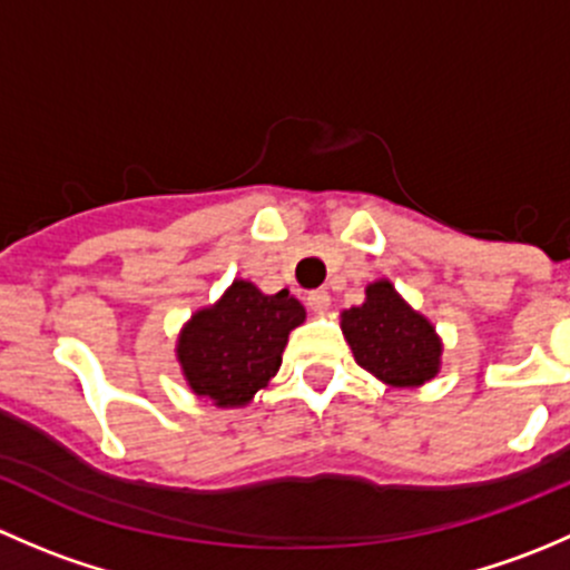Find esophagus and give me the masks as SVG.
<instances>
[{"mask_svg":"<svg viewBox=\"0 0 570 570\" xmlns=\"http://www.w3.org/2000/svg\"><path fill=\"white\" fill-rule=\"evenodd\" d=\"M306 306L312 308L314 314L327 312V306H331V295H327L325 289H314V292H308V295H306Z\"/></svg>","mask_w":570,"mask_h":570,"instance_id":"esophagus-1","label":"esophagus"}]
</instances>
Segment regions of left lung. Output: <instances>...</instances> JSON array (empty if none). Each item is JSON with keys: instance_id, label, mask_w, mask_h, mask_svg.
Returning <instances> with one entry per match:
<instances>
[{"instance_id": "left-lung-1", "label": "left lung", "mask_w": 570, "mask_h": 570, "mask_svg": "<svg viewBox=\"0 0 570 570\" xmlns=\"http://www.w3.org/2000/svg\"><path fill=\"white\" fill-rule=\"evenodd\" d=\"M342 331L358 366L383 383L422 386L439 372L441 342L433 325L413 312L389 281L372 284L364 306L342 314Z\"/></svg>"}]
</instances>
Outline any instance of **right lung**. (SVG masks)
<instances>
[{
  "label": "right lung",
  "mask_w": 570,
  "mask_h": 570,
  "mask_svg": "<svg viewBox=\"0 0 570 570\" xmlns=\"http://www.w3.org/2000/svg\"><path fill=\"white\" fill-rule=\"evenodd\" d=\"M303 320L306 312L286 289L262 295L248 281H234L223 301L195 314L178 338L189 389L220 407L250 402L278 372L289 331Z\"/></svg>",
  "instance_id": "1"
}]
</instances>
